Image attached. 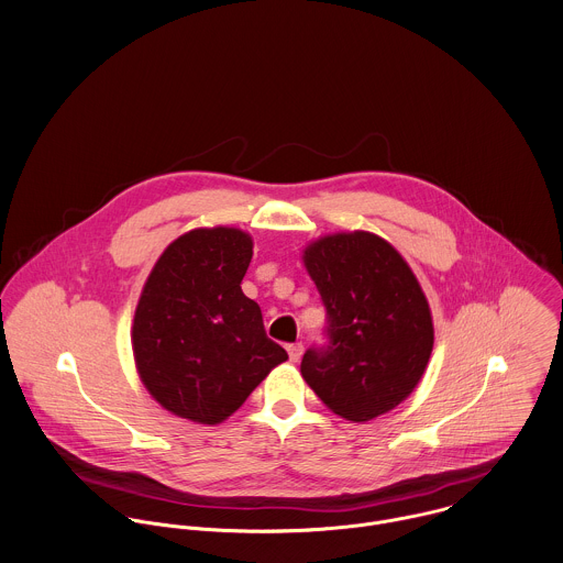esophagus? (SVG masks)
Listing matches in <instances>:
<instances>
[{
    "mask_svg": "<svg viewBox=\"0 0 563 563\" xmlns=\"http://www.w3.org/2000/svg\"><path fill=\"white\" fill-rule=\"evenodd\" d=\"M301 354H303V345H301V343H292V345H288V356H290V361H292V363H299Z\"/></svg>",
    "mask_w": 563,
    "mask_h": 563,
    "instance_id": "obj_1",
    "label": "esophagus"
}]
</instances>
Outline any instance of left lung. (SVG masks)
Returning a JSON list of instances; mask_svg holds the SVG:
<instances>
[{"label": "left lung", "mask_w": 563, "mask_h": 563, "mask_svg": "<svg viewBox=\"0 0 563 563\" xmlns=\"http://www.w3.org/2000/svg\"><path fill=\"white\" fill-rule=\"evenodd\" d=\"M303 262L328 312V343L303 354V379L350 421L388 412L412 393L434 343L417 277L367 231L321 238Z\"/></svg>", "instance_id": "obj_1"}]
</instances>
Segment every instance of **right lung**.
I'll use <instances>...</instances> for the list:
<instances>
[{
	"label": "right lung",
	"mask_w": 563,
	"mask_h": 563,
	"mask_svg": "<svg viewBox=\"0 0 563 563\" xmlns=\"http://www.w3.org/2000/svg\"><path fill=\"white\" fill-rule=\"evenodd\" d=\"M253 242L240 229H194L157 260L133 321V354L170 412L216 426L288 361L240 284Z\"/></svg>",
	"instance_id": "1"
}]
</instances>
